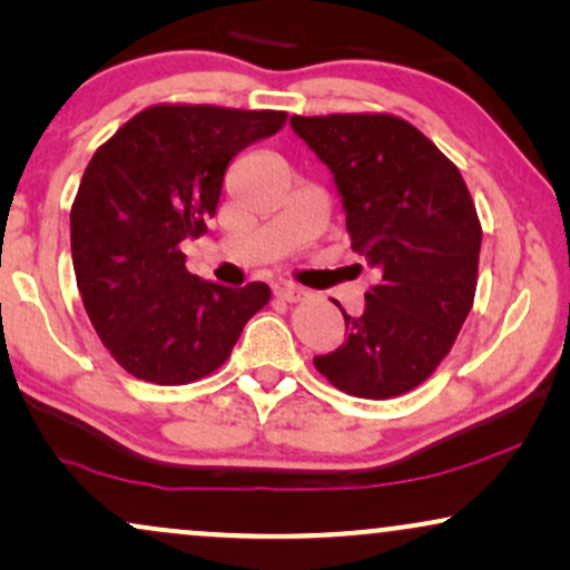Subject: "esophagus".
Returning <instances> with one entry per match:
<instances>
[{
	"label": "esophagus",
	"mask_w": 570,
	"mask_h": 570,
	"mask_svg": "<svg viewBox=\"0 0 570 570\" xmlns=\"http://www.w3.org/2000/svg\"><path fill=\"white\" fill-rule=\"evenodd\" d=\"M275 295H277L279 301L295 303V301H301L303 295H306V291H303V287H298V285H293V283H277L275 285Z\"/></svg>",
	"instance_id": "obj_1"
}]
</instances>
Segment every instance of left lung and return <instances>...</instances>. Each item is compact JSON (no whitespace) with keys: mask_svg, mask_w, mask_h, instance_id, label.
<instances>
[{"mask_svg":"<svg viewBox=\"0 0 570 570\" xmlns=\"http://www.w3.org/2000/svg\"><path fill=\"white\" fill-rule=\"evenodd\" d=\"M291 127L332 170L353 252L381 277L361 316L340 308L347 340L314 365L353 396H400L439 368L470 314L478 209L454 163L404 119L293 116Z\"/></svg>","mask_w":570,"mask_h":570,"instance_id":"8db88e82","label":"left lung"}]
</instances>
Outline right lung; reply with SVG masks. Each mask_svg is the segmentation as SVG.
Segmentation results:
<instances>
[{"label": "right lung", "instance_id": "add662e5", "mask_svg": "<svg viewBox=\"0 0 570 570\" xmlns=\"http://www.w3.org/2000/svg\"><path fill=\"white\" fill-rule=\"evenodd\" d=\"M285 111L150 106L85 168L69 230L85 311L131 376L178 386L209 376L269 287H225L186 269L181 240L207 233L228 163L283 129Z\"/></svg>", "mask_w": 570, "mask_h": 570}]
</instances>
